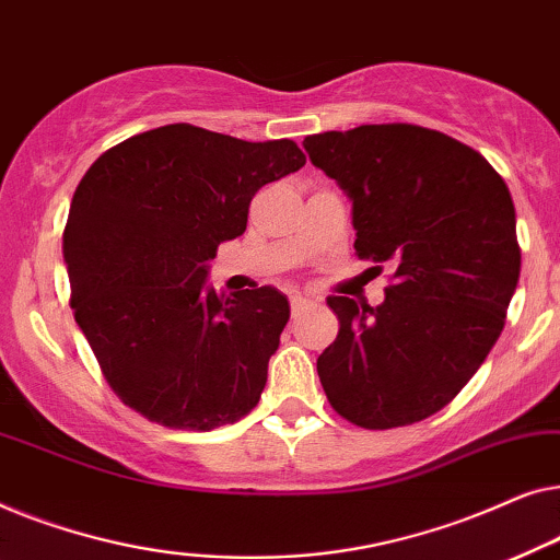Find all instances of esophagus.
<instances>
[{
	"label": "esophagus",
	"instance_id": "1",
	"mask_svg": "<svg viewBox=\"0 0 560 560\" xmlns=\"http://www.w3.org/2000/svg\"><path fill=\"white\" fill-rule=\"evenodd\" d=\"M289 304H291V314H299V312L304 310V306L312 304V299L304 296V294H299V291H296V294L289 296Z\"/></svg>",
	"mask_w": 560,
	"mask_h": 560
}]
</instances>
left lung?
<instances>
[{"mask_svg": "<svg viewBox=\"0 0 560 560\" xmlns=\"http://www.w3.org/2000/svg\"><path fill=\"white\" fill-rule=\"evenodd\" d=\"M304 149L352 200L355 254L393 271L383 304L327 299L340 319L317 358L327 400L373 431L429 419L505 327L520 277L505 179L471 147L413 124L312 133Z\"/></svg>", "mask_w": 560, "mask_h": 560, "instance_id": "1", "label": "left lung"}]
</instances>
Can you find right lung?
<instances>
[{
	"instance_id": "right-lung-1",
	"label": "right lung",
	"mask_w": 560,
	"mask_h": 560,
	"mask_svg": "<svg viewBox=\"0 0 560 560\" xmlns=\"http://www.w3.org/2000/svg\"><path fill=\"white\" fill-rule=\"evenodd\" d=\"M291 139L243 141L190 124L137 133L98 156L70 202V306L126 406L167 429L250 413L289 322L279 289L205 287L223 241L246 231L264 185L302 170Z\"/></svg>"
}]
</instances>
